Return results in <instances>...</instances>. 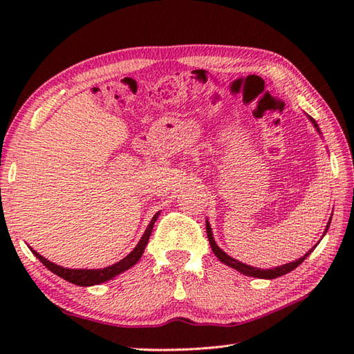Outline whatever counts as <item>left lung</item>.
<instances>
[{"instance_id":"8db88e82","label":"left lung","mask_w":354,"mask_h":354,"mask_svg":"<svg viewBox=\"0 0 354 354\" xmlns=\"http://www.w3.org/2000/svg\"><path fill=\"white\" fill-rule=\"evenodd\" d=\"M310 120H312V123L315 124V127H317V129H318V126H317V123H315V120H313V118H310ZM318 131H319V129H318ZM330 221H332V217H330ZM330 221H328V223H327V228H326V231H324V234H326L327 230H328V227H330ZM207 236H208L209 245H212V250H213L214 255H216V257L219 259L222 263H225V265L230 266V268H234L236 270H239V272H242L243 275H248V277H255V278H266V280H272V278L281 277V275H284V274L290 272V270H293V269H295L297 266L301 265V263H303L307 257H309L310 252L313 251V248L317 246V245H315L309 252L304 254V257L298 259V260L292 261V263H288V265H283V266H278V268H272V269H260V268L248 266V265H245V263H242V261H239V260H234L232 257H230V255H228L227 252H223V251L221 250V248L216 245L214 239H213L212 227H209V223H208V222H207Z\"/></svg>"}]
</instances>
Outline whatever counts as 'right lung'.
<instances>
[{"instance_id":"right-lung-1","label":"right lung","mask_w":354,"mask_h":354,"mask_svg":"<svg viewBox=\"0 0 354 354\" xmlns=\"http://www.w3.org/2000/svg\"><path fill=\"white\" fill-rule=\"evenodd\" d=\"M158 214H160V213H156L152 217V221H150L147 230L145 231V234H142L138 245L135 246V250L129 255H126L123 260H120L118 263H115V265L108 266V268H103V269H66V268H62V266H59V265H55V263H51L47 259H44L42 255L37 254L35 250H32V251L36 255V259L39 260L45 268H48L53 274L59 275V277L64 278V280H66V281H70L73 284H77V286L100 284V283H104V281L111 280V278H114L118 274L124 272L126 269L132 268L135 263L140 260V257L142 255V252H145V248H146V245L149 242V237H150V234H152L153 223L158 219Z\"/></svg>"}]
</instances>
